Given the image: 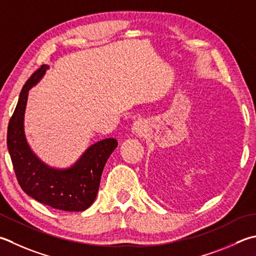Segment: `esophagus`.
<instances>
[{
    "mask_svg": "<svg viewBox=\"0 0 256 256\" xmlns=\"http://www.w3.org/2000/svg\"><path fill=\"white\" fill-rule=\"evenodd\" d=\"M148 128V121H145L144 118H138V121H135L132 125V132L135 135H140V136H142V135L146 133Z\"/></svg>",
    "mask_w": 256,
    "mask_h": 256,
    "instance_id": "obj_1",
    "label": "esophagus"
}]
</instances>
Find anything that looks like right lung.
I'll return each mask as SVG.
<instances>
[{
    "label": "right lung",
    "mask_w": 256,
    "mask_h": 256,
    "mask_svg": "<svg viewBox=\"0 0 256 256\" xmlns=\"http://www.w3.org/2000/svg\"><path fill=\"white\" fill-rule=\"evenodd\" d=\"M48 68V65H42L24 84L8 122V150L20 186L28 196L53 208L81 212L91 206L96 198L104 165L118 141L110 138L92 144L66 168H52L38 158L25 136L24 114L28 91Z\"/></svg>",
    "instance_id": "obj_1"
}]
</instances>
